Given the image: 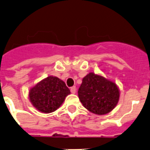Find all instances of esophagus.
Segmentation results:
<instances>
[{"instance_id":"34e87169","label":"esophagus","mask_w":150,"mask_h":150,"mask_svg":"<svg viewBox=\"0 0 150 150\" xmlns=\"http://www.w3.org/2000/svg\"><path fill=\"white\" fill-rule=\"evenodd\" d=\"M70 90H71V93H75V92H76V87H72L70 88Z\"/></svg>"}]
</instances>
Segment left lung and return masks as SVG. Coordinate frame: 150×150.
<instances>
[{"label":"left lung","mask_w":150,"mask_h":150,"mask_svg":"<svg viewBox=\"0 0 150 150\" xmlns=\"http://www.w3.org/2000/svg\"><path fill=\"white\" fill-rule=\"evenodd\" d=\"M78 93L83 107L98 115L111 111L120 98V92L115 83L93 72L83 78Z\"/></svg>","instance_id":"1"}]
</instances>
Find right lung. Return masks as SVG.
Wrapping results in <instances>:
<instances>
[{"mask_svg":"<svg viewBox=\"0 0 150 150\" xmlns=\"http://www.w3.org/2000/svg\"><path fill=\"white\" fill-rule=\"evenodd\" d=\"M70 90L63 81L49 76L30 90V100L37 110L52 113L60 107Z\"/></svg>","mask_w":150,"mask_h":150,"instance_id":"obj_1","label":"right lung"}]
</instances>
